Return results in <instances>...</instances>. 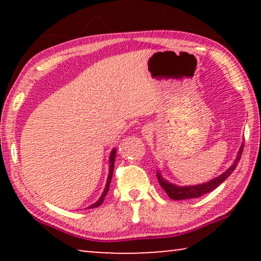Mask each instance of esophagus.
Instances as JSON below:
<instances>
[{"mask_svg":"<svg viewBox=\"0 0 261 261\" xmlns=\"http://www.w3.org/2000/svg\"><path fill=\"white\" fill-rule=\"evenodd\" d=\"M152 131H153L152 126L145 125V126L143 127V130H141V134H143V136L146 137V138H148L149 136H152Z\"/></svg>","mask_w":261,"mask_h":261,"instance_id":"1","label":"esophagus"}]
</instances>
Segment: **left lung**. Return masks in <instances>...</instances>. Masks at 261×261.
Instances as JSON below:
<instances>
[{
    "instance_id": "1",
    "label": "left lung",
    "mask_w": 261,
    "mask_h": 261,
    "mask_svg": "<svg viewBox=\"0 0 261 261\" xmlns=\"http://www.w3.org/2000/svg\"><path fill=\"white\" fill-rule=\"evenodd\" d=\"M243 148H244V144H242L240 151H238V153H237L235 161H233L232 166L229 168L228 170H226L222 175L218 176V177L213 178L207 183L199 184V185H190V187H178V185H175V184L167 182V180L160 175L159 171L156 173L158 180H159V183H160L161 188L165 190L166 193L168 194V197L171 198V199L184 200V199H192V198H199L202 196V194H206L211 191H213V190L218 188L221 183H223L224 180H226L229 176L232 174V171L236 169L238 162H240V160H241Z\"/></svg>"
}]
</instances>
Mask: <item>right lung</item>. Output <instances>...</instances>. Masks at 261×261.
<instances>
[{
	"instance_id": "add662e5",
	"label": "right lung",
	"mask_w": 261,
	"mask_h": 261,
	"mask_svg": "<svg viewBox=\"0 0 261 261\" xmlns=\"http://www.w3.org/2000/svg\"><path fill=\"white\" fill-rule=\"evenodd\" d=\"M115 156H116V149L114 148L113 151H112V153H110V156H109V163H110V166H109V175H108V178H107V184H106L105 191H103V193H102V194H101L100 199H99L98 201H96V202H94L93 205L88 206V208H95V207H99V206L103 202V199H105L106 194H107V193H108V191H109V185H110V182H112L113 170H114V163H115Z\"/></svg>"
}]
</instances>
